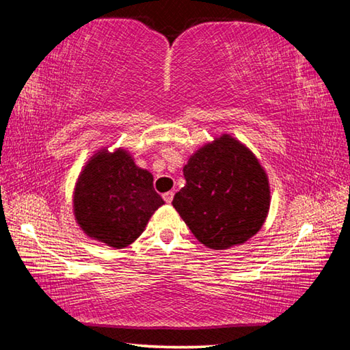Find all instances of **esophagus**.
<instances>
[{
  "instance_id": "1",
  "label": "esophagus",
  "mask_w": 350,
  "mask_h": 350,
  "mask_svg": "<svg viewBox=\"0 0 350 350\" xmlns=\"http://www.w3.org/2000/svg\"><path fill=\"white\" fill-rule=\"evenodd\" d=\"M162 198H163L165 202L171 204V200H173V198H174V193H173V191H167V193L162 194Z\"/></svg>"
}]
</instances>
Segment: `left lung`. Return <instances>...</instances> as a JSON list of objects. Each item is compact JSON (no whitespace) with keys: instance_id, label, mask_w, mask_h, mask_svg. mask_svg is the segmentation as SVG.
<instances>
[{"instance_id":"obj_1","label":"left lung","mask_w":350,"mask_h":350,"mask_svg":"<svg viewBox=\"0 0 350 350\" xmlns=\"http://www.w3.org/2000/svg\"><path fill=\"white\" fill-rule=\"evenodd\" d=\"M185 187L173 206L199 242L213 250L244 244L262 227L270 208L269 177L256 156L222 134L189 156Z\"/></svg>"}]
</instances>
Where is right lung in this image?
<instances>
[{"label": "right lung", "instance_id": "obj_1", "mask_svg": "<svg viewBox=\"0 0 350 350\" xmlns=\"http://www.w3.org/2000/svg\"><path fill=\"white\" fill-rule=\"evenodd\" d=\"M152 174L135 165L123 148L97 151L86 162L74 188V216L91 239L125 248L144 233L165 202L154 191Z\"/></svg>", "mask_w": 350, "mask_h": 350}]
</instances>
